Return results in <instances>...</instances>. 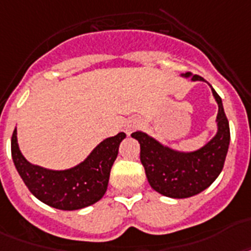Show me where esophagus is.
<instances>
[{
    "instance_id": "34e87169",
    "label": "esophagus",
    "mask_w": 251,
    "mask_h": 251,
    "mask_svg": "<svg viewBox=\"0 0 251 251\" xmlns=\"http://www.w3.org/2000/svg\"><path fill=\"white\" fill-rule=\"evenodd\" d=\"M140 126V121L138 119H130L125 124V131L127 135H131L132 132L135 131Z\"/></svg>"
}]
</instances>
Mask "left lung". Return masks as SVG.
<instances>
[{"label":"left lung","mask_w":251,"mask_h":251,"mask_svg":"<svg viewBox=\"0 0 251 251\" xmlns=\"http://www.w3.org/2000/svg\"><path fill=\"white\" fill-rule=\"evenodd\" d=\"M182 76L191 77L192 81H205L192 73H184ZM211 91L218 103V131L213 139L199 150L180 152L161 144L143 131L131 134L139 142L140 161L148 183L156 192L172 199H187L202 192L221 174L231 134L221 97L213 87Z\"/></svg>","instance_id":"1"}]
</instances>
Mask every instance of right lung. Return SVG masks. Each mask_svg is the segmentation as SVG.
Masks as SVG:
<instances>
[{
	"instance_id": "right-lung-1",
	"label": "right lung",
	"mask_w": 251,
	"mask_h": 251,
	"mask_svg": "<svg viewBox=\"0 0 251 251\" xmlns=\"http://www.w3.org/2000/svg\"><path fill=\"white\" fill-rule=\"evenodd\" d=\"M125 138V132H119L100 142L81 164L66 170H50L25 160L19 150L15 127L11 156L20 178L34 197L59 210H78L104 196L112 165Z\"/></svg>"
}]
</instances>
